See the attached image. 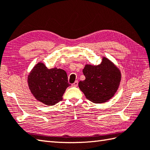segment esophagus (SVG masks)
<instances>
[{"label":"esophagus","mask_w":150,"mask_h":150,"mask_svg":"<svg viewBox=\"0 0 150 150\" xmlns=\"http://www.w3.org/2000/svg\"><path fill=\"white\" fill-rule=\"evenodd\" d=\"M78 84H79V82H78V81H76L74 82V83L72 84V86H73L77 87V86H78Z\"/></svg>","instance_id":"esophagus-1"}]
</instances>
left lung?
Here are the masks:
<instances>
[{
    "label": "left lung",
    "mask_w": 150,
    "mask_h": 150,
    "mask_svg": "<svg viewBox=\"0 0 150 150\" xmlns=\"http://www.w3.org/2000/svg\"><path fill=\"white\" fill-rule=\"evenodd\" d=\"M82 72L86 79L79 82V87L92 103L98 104L108 101L119 88L120 71L105 57L99 65L86 64Z\"/></svg>",
    "instance_id": "1"
}]
</instances>
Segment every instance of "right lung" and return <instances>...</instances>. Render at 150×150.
I'll use <instances>...</instances> for the list:
<instances>
[{
    "mask_svg": "<svg viewBox=\"0 0 150 150\" xmlns=\"http://www.w3.org/2000/svg\"><path fill=\"white\" fill-rule=\"evenodd\" d=\"M29 88L37 100L47 106H53L62 100L63 94L70 84L66 72L56 68L47 69L38 63L28 77Z\"/></svg>",
    "mask_w": 150,
    "mask_h": 150,
    "instance_id": "right-lung-1",
    "label": "right lung"
}]
</instances>
